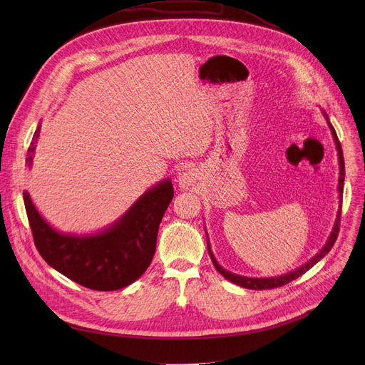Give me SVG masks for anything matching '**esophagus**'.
<instances>
[{"label":"esophagus","mask_w":365,"mask_h":365,"mask_svg":"<svg viewBox=\"0 0 365 365\" xmlns=\"http://www.w3.org/2000/svg\"><path fill=\"white\" fill-rule=\"evenodd\" d=\"M196 178H197V176H196V173H195L193 169L185 172V173L180 175V178H179V185H180V187L187 189V187L193 186L195 182H196Z\"/></svg>","instance_id":"1"}]
</instances>
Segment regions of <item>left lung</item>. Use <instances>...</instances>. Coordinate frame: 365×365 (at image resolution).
I'll list each match as a JSON object with an SVG mask.
<instances>
[{
    "mask_svg": "<svg viewBox=\"0 0 365 365\" xmlns=\"http://www.w3.org/2000/svg\"><path fill=\"white\" fill-rule=\"evenodd\" d=\"M324 115H325V118H327V121H328V125H329V128H331V133H332V137H334V140H335V144H336V150H338V158H339V182H338V192H339V200L342 202V192H344V178H345V166H344V155H342V148H341V143H339V140H338V137H336V133H335V128L332 127V124L329 123V120H328V115L324 113ZM339 222H341V206H339V211H338V215H336V220H335V224H334V228H332V232H331V235H329V238H328V241H327V244L324 245V248L314 257V258H310L309 262L306 263V264H303L302 267H299V269H296V270H293V272H290V273H287V274H283V276H277V277H259V279H257V277H245V276H238V274H234V273H230V272H227L225 269H222L218 263H217V259H215V257H214V254H212V251H211V247H210V242H207V251H210V255H211V259H212V263H214V266H215V269L227 279V280H230L231 283H235V284H238V286H241V287H245V289H251V290H266V289H274V287H280V286H284V284H287V283H290L292 280H294V279H297V277H300L302 274H304L309 269H312L314 267L319 259H322L329 251H331V248L334 247V244H335V241H336V237H338V232H339Z\"/></svg>",
    "mask_w": 365,
    "mask_h": 365,
    "instance_id": "1",
    "label": "left lung"
}]
</instances>
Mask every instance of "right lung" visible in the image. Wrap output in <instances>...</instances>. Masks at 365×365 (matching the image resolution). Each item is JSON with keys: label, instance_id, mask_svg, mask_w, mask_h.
I'll return each mask as SVG.
<instances>
[{"label": "right lung", "instance_id": "obj_1", "mask_svg": "<svg viewBox=\"0 0 365 365\" xmlns=\"http://www.w3.org/2000/svg\"><path fill=\"white\" fill-rule=\"evenodd\" d=\"M38 133L40 125L27 153L29 166ZM173 193L169 179L159 182L144 192L117 222L93 235L56 231L37 212L27 190L23 197L33 240L44 262L83 287L110 292L134 283L150 266L159 225Z\"/></svg>", "mask_w": 365, "mask_h": 365}]
</instances>
